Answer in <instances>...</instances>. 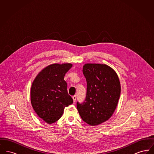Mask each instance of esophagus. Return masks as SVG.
<instances>
[{"label": "esophagus", "instance_id": "esophagus-1", "mask_svg": "<svg viewBox=\"0 0 154 154\" xmlns=\"http://www.w3.org/2000/svg\"><path fill=\"white\" fill-rule=\"evenodd\" d=\"M72 98H73V102H75V101H76V98H77V97H76V96L74 95L72 96Z\"/></svg>", "mask_w": 154, "mask_h": 154}]
</instances>
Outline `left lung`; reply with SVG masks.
Listing matches in <instances>:
<instances>
[{
    "mask_svg": "<svg viewBox=\"0 0 154 154\" xmlns=\"http://www.w3.org/2000/svg\"><path fill=\"white\" fill-rule=\"evenodd\" d=\"M82 72L87 80V95L84 102L77 103V110L88 125L101 124L112 116L117 107L120 81L116 72L104 64L87 63Z\"/></svg>",
    "mask_w": 154,
    "mask_h": 154,
    "instance_id": "obj_1",
    "label": "left lung"
}]
</instances>
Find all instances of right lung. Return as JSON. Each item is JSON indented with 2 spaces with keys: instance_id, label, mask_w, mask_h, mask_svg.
I'll list each match as a JSON object with an SVG mask.
<instances>
[{
  "instance_id": "1",
  "label": "right lung",
  "mask_w": 154,
  "mask_h": 154,
  "mask_svg": "<svg viewBox=\"0 0 154 154\" xmlns=\"http://www.w3.org/2000/svg\"><path fill=\"white\" fill-rule=\"evenodd\" d=\"M71 63H55L45 67L37 75L30 90L32 106L37 116L47 124L62 117L66 107L73 100L68 94L64 77Z\"/></svg>"
}]
</instances>
